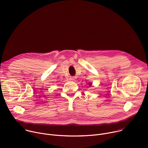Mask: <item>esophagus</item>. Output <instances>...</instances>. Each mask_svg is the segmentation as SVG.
I'll list each match as a JSON object with an SVG mask.
<instances>
[{"instance_id": "34e87169", "label": "esophagus", "mask_w": 148, "mask_h": 148, "mask_svg": "<svg viewBox=\"0 0 148 148\" xmlns=\"http://www.w3.org/2000/svg\"><path fill=\"white\" fill-rule=\"evenodd\" d=\"M71 80H72V81H75V77H71V79H70Z\"/></svg>"}]
</instances>
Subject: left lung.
Here are the masks:
<instances>
[{"mask_svg": "<svg viewBox=\"0 0 148 148\" xmlns=\"http://www.w3.org/2000/svg\"><path fill=\"white\" fill-rule=\"evenodd\" d=\"M88 86H89V87H90V86H92V82H89V83H88Z\"/></svg>", "mask_w": 148, "mask_h": 148, "instance_id": "left-lung-1", "label": "left lung"}]
</instances>
